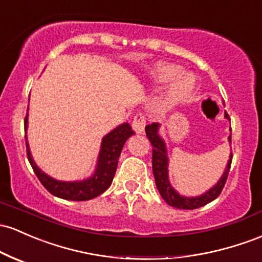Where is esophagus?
<instances>
[{
  "instance_id": "34e87169",
  "label": "esophagus",
  "mask_w": 262,
  "mask_h": 262,
  "mask_svg": "<svg viewBox=\"0 0 262 262\" xmlns=\"http://www.w3.org/2000/svg\"><path fill=\"white\" fill-rule=\"evenodd\" d=\"M132 126H133L134 132L136 133H143L144 132V128H145V118L143 114H137L136 117H134L133 122H132Z\"/></svg>"
}]
</instances>
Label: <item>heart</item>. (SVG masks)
<instances>
[{
	"instance_id": "heart-1",
	"label": "heart",
	"mask_w": 262,
	"mask_h": 262,
	"mask_svg": "<svg viewBox=\"0 0 262 262\" xmlns=\"http://www.w3.org/2000/svg\"><path fill=\"white\" fill-rule=\"evenodd\" d=\"M182 72L180 66L168 62H158L151 67L149 77L154 84L164 85L174 80L165 96H163L155 104L157 113H169L191 94L195 87V78L190 74H182Z\"/></svg>"
}]
</instances>
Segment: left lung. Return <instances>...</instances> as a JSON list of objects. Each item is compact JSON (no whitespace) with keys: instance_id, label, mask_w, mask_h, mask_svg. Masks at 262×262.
Returning <instances> with one entry per match:
<instances>
[{"instance_id":"obj_1","label":"left lung","mask_w":262,"mask_h":262,"mask_svg":"<svg viewBox=\"0 0 262 262\" xmlns=\"http://www.w3.org/2000/svg\"><path fill=\"white\" fill-rule=\"evenodd\" d=\"M225 118L229 119V114L225 112ZM159 123H151V124L145 126V133L148 137L149 142L151 143L153 146V174L157 188L159 190L160 195L166 204L173 208L177 209H185V210H192V209L201 208V206L206 205V204L211 203L212 200L216 199L220 195L221 190H223L224 185H225L226 179H228L230 166H231L232 160V153H230L229 162L226 164L225 171H224L223 177L220 180L215 184L212 188L209 189L200 196H183L171 186L170 182H169V174H168V164L169 158L168 153H166V146L165 142L163 138L159 136ZM231 130V128H230ZM229 143L231 144V136H229Z\"/></svg>"}]
</instances>
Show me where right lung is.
I'll return each instance as SVG.
<instances>
[{
    "mask_svg": "<svg viewBox=\"0 0 262 262\" xmlns=\"http://www.w3.org/2000/svg\"><path fill=\"white\" fill-rule=\"evenodd\" d=\"M28 114L25 118V132H27L28 124ZM134 132L132 130V126L128 123L118 125L116 129L108 133L102 139L100 151L97 160V166L94 173L84 180L78 182H61L56 180L42 171L34 163L32 155H31L30 145L26 142L27 148L28 162L32 166L34 174L42 183V185L51 192L52 195L61 199L73 200V201H85L91 200L93 198L103 194L111 186L113 182L114 174H116L118 159L122 153L123 145L125 144L126 139L132 137ZM27 140V136H26Z\"/></svg>",
    "mask_w": 262,
    "mask_h": 262,
    "instance_id": "1",
    "label": "right lung"
}]
</instances>
